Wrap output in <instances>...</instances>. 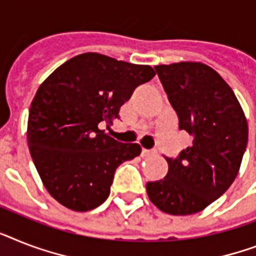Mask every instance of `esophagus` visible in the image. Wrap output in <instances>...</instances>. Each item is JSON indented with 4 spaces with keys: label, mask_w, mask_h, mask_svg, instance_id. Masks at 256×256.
Segmentation results:
<instances>
[{
    "label": "esophagus",
    "mask_w": 256,
    "mask_h": 256,
    "mask_svg": "<svg viewBox=\"0 0 256 256\" xmlns=\"http://www.w3.org/2000/svg\"><path fill=\"white\" fill-rule=\"evenodd\" d=\"M155 154H156L155 150H146V148L142 150V156H151V155H155Z\"/></svg>",
    "instance_id": "obj_1"
}]
</instances>
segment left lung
I'll list each match as a JSON object with an SVG mask.
<instances>
[{"label": "left lung", "instance_id": "obj_1", "mask_svg": "<svg viewBox=\"0 0 256 256\" xmlns=\"http://www.w3.org/2000/svg\"><path fill=\"white\" fill-rule=\"evenodd\" d=\"M178 128L192 144L167 158L168 174L146 184L151 202L172 216L193 214L229 189L246 151L248 128L236 94L206 64L182 62L155 67Z\"/></svg>", "mask_w": 256, "mask_h": 256}]
</instances>
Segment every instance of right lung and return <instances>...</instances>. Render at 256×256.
<instances>
[{
  "instance_id": "obj_1",
  "label": "right lung",
  "mask_w": 256,
  "mask_h": 256,
  "mask_svg": "<svg viewBox=\"0 0 256 256\" xmlns=\"http://www.w3.org/2000/svg\"><path fill=\"white\" fill-rule=\"evenodd\" d=\"M154 76L150 66L86 52L42 82L28 113L27 144L46 189L63 206H100L118 166L140 154L138 143L118 142L100 124L120 118L134 89Z\"/></svg>"
}]
</instances>
